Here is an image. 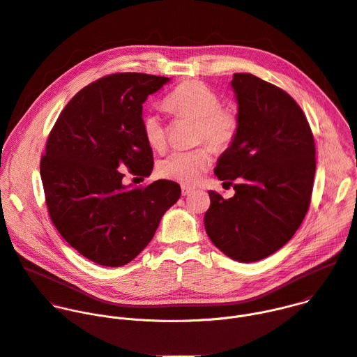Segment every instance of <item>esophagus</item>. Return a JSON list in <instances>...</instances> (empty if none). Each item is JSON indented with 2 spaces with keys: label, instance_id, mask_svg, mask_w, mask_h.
<instances>
[{
  "label": "esophagus",
  "instance_id": "esophagus-1",
  "mask_svg": "<svg viewBox=\"0 0 357 357\" xmlns=\"http://www.w3.org/2000/svg\"><path fill=\"white\" fill-rule=\"evenodd\" d=\"M181 189H182V196H188L195 190V188H190V186H186V185H182Z\"/></svg>",
  "mask_w": 357,
  "mask_h": 357
}]
</instances>
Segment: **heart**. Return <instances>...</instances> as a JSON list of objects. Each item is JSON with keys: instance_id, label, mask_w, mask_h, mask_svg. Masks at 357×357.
<instances>
[{"instance_id": "heart-1", "label": "heart", "mask_w": 357, "mask_h": 357, "mask_svg": "<svg viewBox=\"0 0 357 357\" xmlns=\"http://www.w3.org/2000/svg\"><path fill=\"white\" fill-rule=\"evenodd\" d=\"M167 109L175 117H185L196 121L195 144L206 142L213 151H225L237 137L240 119L231 106L222 105V98L208 84L188 80L176 86L165 98ZM142 135L146 144L155 151L167 146V128L157 112H148L141 121ZM212 164V154L208 146L190 151H175L157 165L158 175L179 182L195 185Z\"/></svg>"}]
</instances>
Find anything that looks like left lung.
Segmentation results:
<instances>
[{
  "label": "left lung",
  "instance_id": "obj_1",
  "mask_svg": "<svg viewBox=\"0 0 357 357\" xmlns=\"http://www.w3.org/2000/svg\"><path fill=\"white\" fill-rule=\"evenodd\" d=\"M240 128L215 174L233 185L225 199L209 190L205 229L212 243L240 263L263 260L295 234L307 215L317 168L315 141L296 101L250 73H234Z\"/></svg>",
  "mask_w": 357,
  "mask_h": 357
}]
</instances>
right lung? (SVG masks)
<instances>
[{"label":"right lung","mask_w":357,"mask_h":357,"mask_svg":"<svg viewBox=\"0 0 357 357\" xmlns=\"http://www.w3.org/2000/svg\"><path fill=\"white\" fill-rule=\"evenodd\" d=\"M168 77L114 73L86 87L65 106L40 158L50 220L83 257L121 267L148 245L181 186L161 179L124 185V167L149 176L154 167L141 121L142 103Z\"/></svg>","instance_id":"obj_1"}]
</instances>
